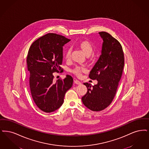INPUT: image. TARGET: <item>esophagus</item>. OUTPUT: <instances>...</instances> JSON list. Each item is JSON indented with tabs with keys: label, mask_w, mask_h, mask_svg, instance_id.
Returning a JSON list of instances; mask_svg holds the SVG:
<instances>
[{
	"label": "esophagus",
	"mask_w": 149,
	"mask_h": 149,
	"mask_svg": "<svg viewBox=\"0 0 149 149\" xmlns=\"http://www.w3.org/2000/svg\"><path fill=\"white\" fill-rule=\"evenodd\" d=\"M74 83L77 84H81V82H79V81H78V80H77V79H74Z\"/></svg>",
	"instance_id": "obj_1"
}]
</instances>
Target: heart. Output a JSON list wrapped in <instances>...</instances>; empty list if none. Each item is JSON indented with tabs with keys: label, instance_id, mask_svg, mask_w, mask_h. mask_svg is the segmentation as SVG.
<instances>
[{
	"label": "heart",
	"instance_id": "heart-1",
	"mask_svg": "<svg viewBox=\"0 0 149 149\" xmlns=\"http://www.w3.org/2000/svg\"><path fill=\"white\" fill-rule=\"evenodd\" d=\"M77 46L79 49H80L82 51L86 56H90L93 50L92 45L88 41L86 40H81L79 42H78ZM71 49H67L65 53V59L69 60L71 58ZM84 71V68L79 67H77L72 70V72L78 77L81 76L82 74V73Z\"/></svg>",
	"mask_w": 149,
	"mask_h": 149
}]
</instances>
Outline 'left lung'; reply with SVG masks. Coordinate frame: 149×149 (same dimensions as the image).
I'll return each instance as SVG.
<instances>
[{
	"instance_id": "obj_1",
	"label": "left lung",
	"mask_w": 149,
	"mask_h": 149,
	"mask_svg": "<svg viewBox=\"0 0 149 149\" xmlns=\"http://www.w3.org/2000/svg\"><path fill=\"white\" fill-rule=\"evenodd\" d=\"M103 40L101 54L92 69L89 77L96 79L97 84H84L87 88L82 97L84 106L93 111L108 107L115 96L124 67V54L120 42L109 33H99Z\"/></svg>"
}]
</instances>
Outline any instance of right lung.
I'll return each instance as SVG.
<instances>
[{
  "label": "right lung",
  "instance_id": "obj_1",
  "mask_svg": "<svg viewBox=\"0 0 149 149\" xmlns=\"http://www.w3.org/2000/svg\"><path fill=\"white\" fill-rule=\"evenodd\" d=\"M70 41L62 36L48 33L34 42L26 58L33 99L39 109L52 112L63 104L65 93L73 84V78L53 81V73L62 71L63 47Z\"/></svg>",
  "mask_w": 149,
  "mask_h": 149
}]
</instances>
